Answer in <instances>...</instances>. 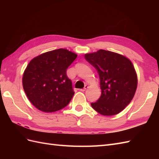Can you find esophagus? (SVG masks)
I'll return each instance as SVG.
<instances>
[{
  "label": "esophagus",
  "instance_id": "esophagus-1",
  "mask_svg": "<svg viewBox=\"0 0 159 159\" xmlns=\"http://www.w3.org/2000/svg\"><path fill=\"white\" fill-rule=\"evenodd\" d=\"M87 88H88V86H87V85H85V87H84L83 89H80V91H81V92H85V91Z\"/></svg>",
  "mask_w": 159,
  "mask_h": 159
}]
</instances>
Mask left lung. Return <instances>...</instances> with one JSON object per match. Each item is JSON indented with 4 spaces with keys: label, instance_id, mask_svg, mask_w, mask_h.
Segmentation results:
<instances>
[{
    "label": "left lung",
    "instance_id": "1",
    "mask_svg": "<svg viewBox=\"0 0 159 159\" xmlns=\"http://www.w3.org/2000/svg\"><path fill=\"white\" fill-rule=\"evenodd\" d=\"M85 58L95 67L100 80L101 96L91 104L92 108L107 116L120 113L133 100L137 89V76L133 63L126 57L104 50L85 54Z\"/></svg>",
    "mask_w": 159,
    "mask_h": 159
}]
</instances>
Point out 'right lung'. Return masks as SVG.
<instances>
[{"label":"right lung","instance_id":"obj_1","mask_svg":"<svg viewBox=\"0 0 159 159\" xmlns=\"http://www.w3.org/2000/svg\"><path fill=\"white\" fill-rule=\"evenodd\" d=\"M77 55L59 48L43 53L28 64L22 77L26 96L37 109L46 113L62 109L74 94L66 71Z\"/></svg>","mask_w":159,"mask_h":159}]
</instances>
